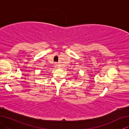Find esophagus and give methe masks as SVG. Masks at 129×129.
I'll return each mask as SVG.
<instances>
[{
	"label": "esophagus",
	"instance_id": "34e87169",
	"mask_svg": "<svg viewBox=\"0 0 129 129\" xmlns=\"http://www.w3.org/2000/svg\"><path fill=\"white\" fill-rule=\"evenodd\" d=\"M55 64V65H54V67H55L56 68H58V65L57 64V63H55V64Z\"/></svg>",
	"mask_w": 129,
	"mask_h": 129
}]
</instances>
